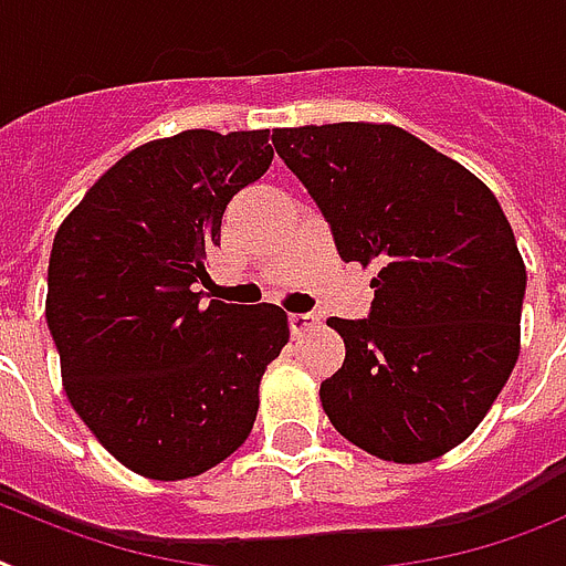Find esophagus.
<instances>
[{"mask_svg": "<svg viewBox=\"0 0 566 566\" xmlns=\"http://www.w3.org/2000/svg\"><path fill=\"white\" fill-rule=\"evenodd\" d=\"M317 321H321V317H317L315 312H292V315H289V326H292L294 335H303L310 333V329H315Z\"/></svg>", "mask_w": 566, "mask_h": 566, "instance_id": "obj_1", "label": "esophagus"}]
</instances>
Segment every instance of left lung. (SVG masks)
<instances>
[{"mask_svg": "<svg viewBox=\"0 0 566 566\" xmlns=\"http://www.w3.org/2000/svg\"><path fill=\"white\" fill-rule=\"evenodd\" d=\"M272 142L340 260L378 269L370 317L326 321L347 347L321 381L326 417L378 460H437L483 422L521 353L526 265L501 202L394 124L289 126Z\"/></svg>", "mask_w": 566, "mask_h": 566, "instance_id": "1", "label": "left lung"}]
</instances>
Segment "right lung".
I'll list each match as a JSON object with an SVG mask.
<instances>
[{
  "mask_svg": "<svg viewBox=\"0 0 566 566\" xmlns=\"http://www.w3.org/2000/svg\"><path fill=\"white\" fill-rule=\"evenodd\" d=\"M269 129H185L126 153L54 233L45 321L65 396L120 465L188 480L249 440L289 340L274 303H202L228 202L269 170Z\"/></svg>",
  "mask_w": 566,
  "mask_h": 566,
  "instance_id": "1",
  "label": "right lung"
}]
</instances>
